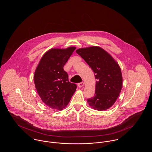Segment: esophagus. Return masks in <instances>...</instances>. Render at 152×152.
<instances>
[{"label":"esophagus","instance_id":"1","mask_svg":"<svg viewBox=\"0 0 152 152\" xmlns=\"http://www.w3.org/2000/svg\"><path fill=\"white\" fill-rule=\"evenodd\" d=\"M78 86L80 87V88H81V87H84V83L81 82V83H78Z\"/></svg>","mask_w":152,"mask_h":152}]
</instances>
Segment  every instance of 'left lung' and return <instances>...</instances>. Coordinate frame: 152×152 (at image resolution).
Masks as SVG:
<instances>
[{
	"instance_id": "left-lung-1",
	"label": "left lung",
	"mask_w": 152,
	"mask_h": 152,
	"mask_svg": "<svg viewBox=\"0 0 152 152\" xmlns=\"http://www.w3.org/2000/svg\"><path fill=\"white\" fill-rule=\"evenodd\" d=\"M76 53L92 68L96 80L95 95L88 99L89 106L99 111L110 108L116 101L122 87L119 65L99 47L79 48Z\"/></svg>"
}]
</instances>
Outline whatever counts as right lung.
Instances as JSON below:
<instances>
[{"label": "right lung", "instance_id": "1", "mask_svg": "<svg viewBox=\"0 0 152 152\" xmlns=\"http://www.w3.org/2000/svg\"><path fill=\"white\" fill-rule=\"evenodd\" d=\"M52 48L44 54L34 72L37 91L48 107L61 110L68 105L76 91L77 86L71 83L63 67L75 50Z\"/></svg>", "mask_w": 152, "mask_h": 152}]
</instances>
